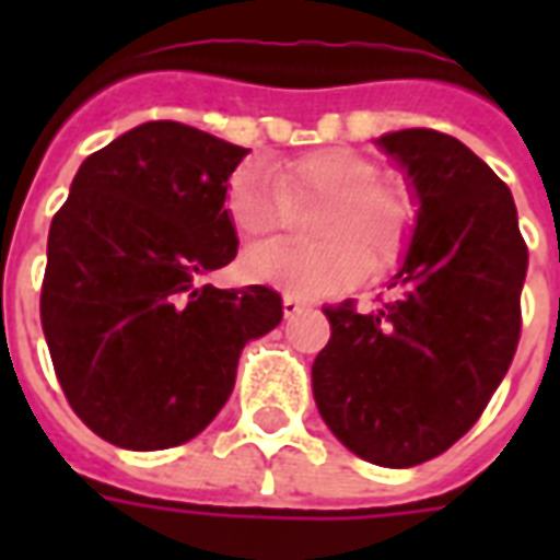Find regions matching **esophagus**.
Wrapping results in <instances>:
<instances>
[{"instance_id":"obj_1","label":"esophagus","mask_w":560,"mask_h":560,"mask_svg":"<svg viewBox=\"0 0 560 560\" xmlns=\"http://www.w3.org/2000/svg\"><path fill=\"white\" fill-rule=\"evenodd\" d=\"M281 308H284V317L291 320L293 315H300V312H303V300H300L296 293H284V296H281Z\"/></svg>"}]
</instances>
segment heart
I'll use <instances>...</instances> for the list:
<instances>
[{
	"label": "heart",
	"mask_w": 560,
	"mask_h": 560,
	"mask_svg": "<svg viewBox=\"0 0 560 560\" xmlns=\"http://www.w3.org/2000/svg\"><path fill=\"white\" fill-rule=\"evenodd\" d=\"M308 233L317 245L264 243L243 255L245 279L300 296H332L365 279L369 267H393L411 236L413 207L399 185L381 179L377 164L345 147L260 167H240L224 209L243 240L284 231L293 209L319 207Z\"/></svg>",
	"instance_id": "b5f03b06"
}]
</instances>
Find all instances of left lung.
<instances>
[{
  "instance_id": "obj_1",
  "label": "left lung",
  "mask_w": 560,
  "mask_h": 560,
  "mask_svg": "<svg viewBox=\"0 0 560 560\" xmlns=\"http://www.w3.org/2000/svg\"><path fill=\"white\" fill-rule=\"evenodd\" d=\"M413 200L411 243L389 288L360 315L329 305L327 348L312 365L329 432L381 468L441 456L480 420L513 363L528 248L513 195L462 140L405 128L375 140Z\"/></svg>"
}]
</instances>
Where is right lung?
I'll list each match as a JSON object with an SVG mask.
<instances>
[{
    "label": "right lung",
    "instance_id": "add662e5",
    "mask_svg": "<svg viewBox=\"0 0 560 560\" xmlns=\"http://www.w3.org/2000/svg\"><path fill=\"white\" fill-rule=\"evenodd\" d=\"M245 155L183 122H143L80 164L54 215L44 339L68 405L122 450L203 432L245 345L281 324L264 284H203L236 257L224 195Z\"/></svg>",
    "mask_w": 560,
    "mask_h": 560
}]
</instances>
